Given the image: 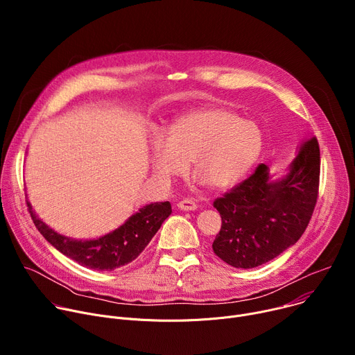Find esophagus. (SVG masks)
<instances>
[{
	"label": "esophagus",
	"instance_id": "34e87169",
	"mask_svg": "<svg viewBox=\"0 0 355 355\" xmlns=\"http://www.w3.org/2000/svg\"><path fill=\"white\" fill-rule=\"evenodd\" d=\"M177 207H178L180 209H182V211H195V209L198 208V205L195 204L193 200H191V199H182V200H180L178 204H177Z\"/></svg>",
	"mask_w": 355,
	"mask_h": 355
}]
</instances>
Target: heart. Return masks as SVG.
I'll list each match as a JSON object with an SVG mask.
<instances>
[{"mask_svg":"<svg viewBox=\"0 0 355 355\" xmlns=\"http://www.w3.org/2000/svg\"><path fill=\"white\" fill-rule=\"evenodd\" d=\"M263 148L260 128L226 108H207L175 118L166 137L156 136L151 168L164 185L192 162L193 174L214 189L236 184Z\"/></svg>","mask_w":355,"mask_h":355,"instance_id":"obj_1","label":"heart"}]
</instances>
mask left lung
I'll use <instances>...</instances> for the list:
<instances>
[{"mask_svg": "<svg viewBox=\"0 0 355 355\" xmlns=\"http://www.w3.org/2000/svg\"><path fill=\"white\" fill-rule=\"evenodd\" d=\"M320 148L316 136L303 140L289 174L270 181L259 164L248 178L215 199L222 227L212 248L234 268L263 266L293 245L306 230L319 196Z\"/></svg>", "mask_w": 355, "mask_h": 355, "instance_id": "left-lung-1", "label": "left lung"}]
</instances>
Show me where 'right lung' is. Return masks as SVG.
Segmentation results:
<instances>
[{
  "mask_svg": "<svg viewBox=\"0 0 355 355\" xmlns=\"http://www.w3.org/2000/svg\"><path fill=\"white\" fill-rule=\"evenodd\" d=\"M26 204L36 229L50 244L76 263L96 271H112L136 260L171 214L168 200L156 202L141 208L112 233L96 240L81 241L50 229L36 216L29 202Z\"/></svg>",
  "mask_w": 355,
  "mask_h": 355,
  "instance_id": "obj_1",
  "label": "right lung"
}]
</instances>
